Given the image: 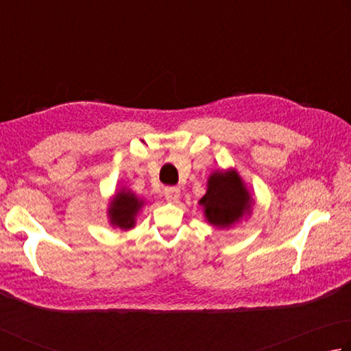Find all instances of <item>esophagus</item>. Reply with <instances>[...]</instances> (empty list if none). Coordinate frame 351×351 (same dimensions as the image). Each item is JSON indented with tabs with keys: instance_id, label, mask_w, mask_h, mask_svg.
Here are the masks:
<instances>
[{
	"instance_id": "obj_1",
	"label": "esophagus",
	"mask_w": 351,
	"mask_h": 351,
	"mask_svg": "<svg viewBox=\"0 0 351 351\" xmlns=\"http://www.w3.org/2000/svg\"><path fill=\"white\" fill-rule=\"evenodd\" d=\"M164 196H165V199H167V201L176 202L178 199H180L181 192H180V189H178V187H165L164 189Z\"/></svg>"
}]
</instances>
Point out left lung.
<instances>
[{
	"instance_id": "obj_1",
	"label": "left lung",
	"mask_w": 351,
	"mask_h": 351,
	"mask_svg": "<svg viewBox=\"0 0 351 351\" xmlns=\"http://www.w3.org/2000/svg\"><path fill=\"white\" fill-rule=\"evenodd\" d=\"M199 202L210 224L221 228L234 224L250 208V197L237 171H216L210 176L207 193Z\"/></svg>"
}]
</instances>
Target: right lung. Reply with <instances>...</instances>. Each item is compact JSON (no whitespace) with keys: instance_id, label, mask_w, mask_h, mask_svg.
<instances>
[{"instance_id":"1","label":"right lung","mask_w":351,"mask_h":351,"mask_svg":"<svg viewBox=\"0 0 351 351\" xmlns=\"http://www.w3.org/2000/svg\"><path fill=\"white\" fill-rule=\"evenodd\" d=\"M143 201L130 192H121L113 197L109 208L110 222L121 228H132L135 224V216L141 208Z\"/></svg>"}]
</instances>
